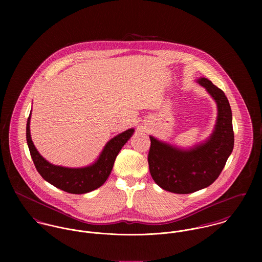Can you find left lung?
I'll list each match as a JSON object with an SVG mask.
<instances>
[{"mask_svg": "<svg viewBox=\"0 0 262 262\" xmlns=\"http://www.w3.org/2000/svg\"><path fill=\"white\" fill-rule=\"evenodd\" d=\"M215 100L218 108L215 129L209 139L183 149L149 136V171L153 181L165 190L190 193L211 186L220 176L234 147L232 111L224 92L211 80H196Z\"/></svg>", "mask_w": 262, "mask_h": 262, "instance_id": "obj_1", "label": "left lung"}]
</instances>
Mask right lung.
Masks as SVG:
<instances>
[{"instance_id":"1","label":"right lung","mask_w":262,"mask_h":262,"mask_svg":"<svg viewBox=\"0 0 262 262\" xmlns=\"http://www.w3.org/2000/svg\"><path fill=\"white\" fill-rule=\"evenodd\" d=\"M30 119L31 113L27 120L26 139L39 174L52 186L75 194L90 192L104 185L112 171L118 153L134 133V129L131 128L115 136L107 142L99 158L93 164L79 168H71L54 165L40 155L31 139Z\"/></svg>"}]
</instances>
